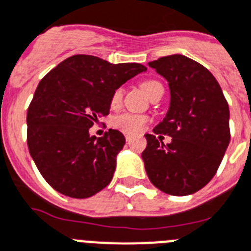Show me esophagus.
Instances as JSON below:
<instances>
[{
  "instance_id": "1",
  "label": "esophagus",
  "mask_w": 251,
  "mask_h": 251,
  "mask_svg": "<svg viewBox=\"0 0 251 251\" xmlns=\"http://www.w3.org/2000/svg\"><path fill=\"white\" fill-rule=\"evenodd\" d=\"M125 138H126V140H127V142H130V140H131V134H127V132H126Z\"/></svg>"
}]
</instances>
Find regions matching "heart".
<instances>
[{
    "label": "heart",
    "mask_w": 251,
    "mask_h": 251,
    "mask_svg": "<svg viewBox=\"0 0 251 251\" xmlns=\"http://www.w3.org/2000/svg\"><path fill=\"white\" fill-rule=\"evenodd\" d=\"M158 86H161V83L157 82V81H153V79H150V81H144L142 82L140 87H142V90L151 97L152 93H153ZM122 100V89H117L115 90V93L112 94L111 98V105L113 108L119 107L120 103ZM147 121L148 119L144 117L142 115H135V113H124V115H120L117 117L113 119L112 124L117 129L122 130L124 132H139L144 129V126H146Z\"/></svg>",
    "instance_id": "1"
}]
</instances>
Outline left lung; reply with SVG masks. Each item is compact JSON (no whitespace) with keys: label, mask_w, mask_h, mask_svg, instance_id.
I'll return each mask as SVG.
<instances>
[{"label":"left lung","mask_w":251,"mask_h":251,"mask_svg":"<svg viewBox=\"0 0 251 251\" xmlns=\"http://www.w3.org/2000/svg\"><path fill=\"white\" fill-rule=\"evenodd\" d=\"M148 66L170 89L168 113L153 131L173 139L165 146L161 135H144L147 175L162 192L192 195L213 179L229 144L228 103L215 77L193 59L174 54Z\"/></svg>","instance_id":"8db88e82"}]
</instances>
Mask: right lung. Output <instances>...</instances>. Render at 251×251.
Here are the masks:
<instances>
[{
	"label": "right lung",
	"mask_w": 251,
	"mask_h": 251,
	"mask_svg": "<svg viewBox=\"0 0 251 251\" xmlns=\"http://www.w3.org/2000/svg\"><path fill=\"white\" fill-rule=\"evenodd\" d=\"M147 68L73 55L41 79L26 113V143L34 164L55 191L87 199L105 188L125 146L119 130L98 138L91 126L111 109V98L127 79Z\"/></svg>",
	"instance_id": "right-lung-1"
}]
</instances>
